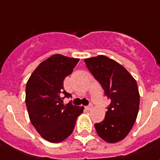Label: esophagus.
I'll use <instances>...</instances> for the list:
<instances>
[{"mask_svg":"<svg viewBox=\"0 0 160 160\" xmlns=\"http://www.w3.org/2000/svg\"><path fill=\"white\" fill-rule=\"evenodd\" d=\"M85 108L86 110H88V111H89V110H91V109L92 108V104H89L88 106H86Z\"/></svg>","mask_w":160,"mask_h":160,"instance_id":"1","label":"esophagus"}]
</instances>
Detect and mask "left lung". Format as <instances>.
<instances>
[{
    "label": "left lung",
    "instance_id": "8db88e82",
    "mask_svg": "<svg viewBox=\"0 0 160 160\" xmlns=\"http://www.w3.org/2000/svg\"><path fill=\"white\" fill-rule=\"evenodd\" d=\"M84 61L111 100L104 120L95 124L97 133L107 142H117L126 137L137 118L140 99L137 82L122 65L105 56Z\"/></svg>",
    "mask_w": 160,
    "mask_h": 160
}]
</instances>
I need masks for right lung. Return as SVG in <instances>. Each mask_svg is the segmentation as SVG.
<instances>
[{
  "mask_svg": "<svg viewBox=\"0 0 160 160\" xmlns=\"http://www.w3.org/2000/svg\"><path fill=\"white\" fill-rule=\"evenodd\" d=\"M78 61L60 54L52 56L39 64L27 83L26 104L31 122L50 142H60L69 137L84 109L71 102L63 103L65 98L71 97L64 90L63 82Z\"/></svg>",
  "mask_w": 160,
  "mask_h": 160,
  "instance_id": "1",
  "label": "right lung"
}]
</instances>
